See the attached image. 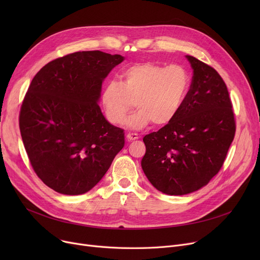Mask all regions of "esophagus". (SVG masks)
<instances>
[{
	"label": "esophagus",
	"mask_w": 260,
	"mask_h": 260,
	"mask_svg": "<svg viewBox=\"0 0 260 260\" xmlns=\"http://www.w3.org/2000/svg\"><path fill=\"white\" fill-rule=\"evenodd\" d=\"M126 138L128 141H133V140H137L139 138V135L136 134V133H128L126 135Z\"/></svg>",
	"instance_id": "34e87169"
}]
</instances>
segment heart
<instances>
[{"label":"heart","mask_w":260,"mask_h":260,"mask_svg":"<svg viewBox=\"0 0 260 260\" xmlns=\"http://www.w3.org/2000/svg\"><path fill=\"white\" fill-rule=\"evenodd\" d=\"M121 79V83L107 82L100 101L108 122L120 125L135 100L138 109L126 120V125L134 129L151 122L157 126L169 124L178 115L189 86L188 74L180 65L137 63L126 67Z\"/></svg>","instance_id":"heart-1"}]
</instances>
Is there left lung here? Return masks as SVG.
<instances>
[{"label":"left lung","instance_id":"8db88e82","mask_svg":"<svg viewBox=\"0 0 260 260\" xmlns=\"http://www.w3.org/2000/svg\"><path fill=\"white\" fill-rule=\"evenodd\" d=\"M192 84L169 124L146 135L142 170L160 192L186 195L207 185L219 172L236 125L224 81L213 67L186 56Z\"/></svg>","mask_w":260,"mask_h":260}]
</instances>
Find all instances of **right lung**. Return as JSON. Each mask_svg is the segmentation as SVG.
I'll return each mask as SVG.
<instances>
[{
    "label": "right lung",
    "instance_id": "add662e5",
    "mask_svg": "<svg viewBox=\"0 0 260 260\" xmlns=\"http://www.w3.org/2000/svg\"><path fill=\"white\" fill-rule=\"evenodd\" d=\"M124 61L120 54L78 51L46 64L23 100L19 124L30 165L64 195L90 190L124 146L123 129L98 105L102 82Z\"/></svg>",
    "mask_w": 260,
    "mask_h": 260
}]
</instances>
